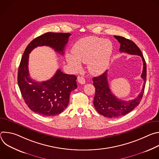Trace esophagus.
Wrapping results in <instances>:
<instances>
[{
	"instance_id": "esophagus-1",
	"label": "esophagus",
	"mask_w": 159,
	"mask_h": 159,
	"mask_svg": "<svg viewBox=\"0 0 159 159\" xmlns=\"http://www.w3.org/2000/svg\"><path fill=\"white\" fill-rule=\"evenodd\" d=\"M77 80H78L79 83H80V84H84L85 83V79L83 77H78Z\"/></svg>"
}]
</instances>
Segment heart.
<instances>
[{
  "label": "heart",
  "instance_id": "obj_1",
  "mask_svg": "<svg viewBox=\"0 0 159 159\" xmlns=\"http://www.w3.org/2000/svg\"><path fill=\"white\" fill-rule=\"evenodd\" d=\"M113 50L112 43L108 39L89 36L79 39L72 48V53L66 54V60L77 72L81 63H87L88 70L93 75L104 72L108 66Z\"/></svg>",
  "mask_w": 159,
  "mask_h": 159
}]
</instances>
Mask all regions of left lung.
<instances>
[{"label": "left lung", "mask_w": 159, "mask_h": 159, "mask_svg": "<svg viewBox=\"0 0 159 159\" xmlns=\"http://www.w3.org/2000/svg\"><path fill=\"white\" fill-rule=\"evenodd\" d=\"M115 38L120 43V52L139 55L142 57L143 66L141 77L143 79L144 82L142 91L137 98L129 101H124L117 98L111 91L107 81V71L93 79V85L96 88L94 106L99 114L109 118L125 115L140 104L143 95L147 79L146 62L137 45L133 41L122 36H115Z\"/></svg>", "instance_id": "1"}]
</instances>
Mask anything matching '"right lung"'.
Listing matches in <instances>:
<instances>
[{
    "mask_svg": "<svg viewBox=\"0 0 159 159\" xmlns=\"http://www.w3.org/2000/svg\"><path fill=\"white\" fill-rule=\"evenodd\" d=\"M70 35L69 33H44L28 45L22 57L18 69V85L25 102L37 114L52 116L63 112L69 104L71 92L77 87V77L64 74L58 69L50 80L36 82L29 74V54L38 47L48 46L63 55Z\"/></svg>",
    "mask_w": 159,
    "mask_h": 159,
    "instance_id": "1",
    "label": "right lung"
}]
</instances>
